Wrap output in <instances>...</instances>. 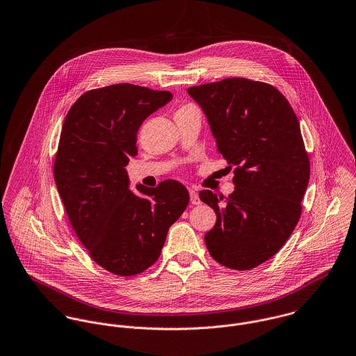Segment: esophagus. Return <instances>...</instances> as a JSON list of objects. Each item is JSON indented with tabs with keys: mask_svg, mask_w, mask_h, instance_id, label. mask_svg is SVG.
<instances>
[{
	"mask_svg": "<svg viewBox=\"0 0 356 356\" xmlns=\"http://www.w3.org/2000/svg\"><path fill=\"white\" fill-rule=\"evenodd\" d=\"M189 193H191V202L193 204V205H197V204H200V198H198V194L193 189H189Z\"/></svg>",
	"mask_w": 356,
	"mask_h": 356,
	"instance_id": "1",
	"label": "esophagus"
}]
</instances>
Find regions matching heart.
<instances>
[{
  "mask_svg": "<svg viewBox=\"0 0 356 356\" xmlns=\"http://www.w3.org/2000/svg\"><path fill=\"white\" fill-rule=\"evenodd\" d=\"M188 107H192V104H185V106H182L181 108H178V111H181V110H185V108H188Z\"/></svg>",
  "mask_w": 356,
  "mask_h": 356,
  "instance_id": "heart-1",
  "label": "heart"
}]
</instances>
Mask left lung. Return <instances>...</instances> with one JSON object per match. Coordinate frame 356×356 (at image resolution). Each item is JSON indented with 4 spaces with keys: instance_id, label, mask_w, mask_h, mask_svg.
Listing matches in <instances>:
<instances>
[{
    "instance_id": "left-lung-1",
    "label": "left lung",
    "mask_w": 356,
    "mask_h": 356,
    "mask_svg": "<svg viewBox=\"0 0 356 356\" xmlns=\"http://www.w3.org/2000/svg\"><path fill=\"white\" fill-rule=\"evenodd\" d=\"M205 113L218 152L235 167L234 192L200 198L216 213L205 234L212 259L248 270L273 257L302 212L310 162L298 118L273 86L243 77L188 88Z\"/></svg>"
}]
</instances>
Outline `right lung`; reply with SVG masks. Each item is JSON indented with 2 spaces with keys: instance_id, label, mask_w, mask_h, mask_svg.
<instances>
[{
  "instance_id": "obj_1",
  "label": "right lung",
  "mask_w": 356,
  "mask_h": 356,
  "mask_svg": "<svg viewBox=\"0 0 356 356\" xmlns=\"http://www.w3.org/2000/svg\"><path fill=\"white\" fill-rule=\"evenodd\" d=\"M171 99L168 91L114 84L87 91L65 117L54 161L58 193L91 259L118 276L156 262L168 228L189 204L188 189L174 179L131 193L125 170L143 121Z\"/></svg>"
}]
</instances>
